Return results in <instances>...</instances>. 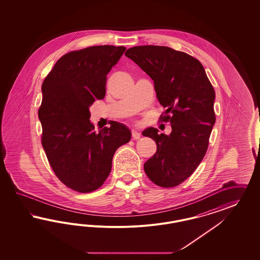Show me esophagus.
<instances>
[{
  "instance_id": "34e87169",
  "label": "esophagus",
  "mask_w": 260,
  "mask_h": 260,
  "mask_svg": "<svg viewBox=\"0 0 260 260\" xmlns=\"http://www.w3.org/2000/svg\"><path fill=\"white\" fill-rule=\"evenodd\" d=\"M132 136H133L134 139L137 140V139H139V138L141 137V134H140V133L136 132V131H133V132H132Z\"/></svg>"
}]
</instances>
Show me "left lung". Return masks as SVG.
<instances>
[{
	"instance_id": "8db88e82",
	"label": "left lung",
	"mask_w": 260,
	"mask_h": 260,
	"mask_svg": "<svg viewBox=\"0 0 260 260\" xmlns=\"http://www.w3.org/2000/svg\"><path fill=\"white\" fill-rule=\"evenodd\" d=\"M125 55L153 80L158 101L166 108L162 121L170 122V135L157 128L143 132L157 145L144 164L151 181L163 188L175 187L196 171L204 158L215 123V92L202 63L192 56L160 46L128 48Z\"/></svg>"
}]
</instances>
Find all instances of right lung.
Returning <instances> with one entry per match:
<instances>
[{
  "instance_id": "right-lung-1",
  "label": "right lung",
  "mask_w": 260,
  "mask_h": 260,
  "mask_svg": "<svg viewBox=\"0 0 260 260\" xmlns=\"http://www.w3.org/2000/svg\"><path fill=\"white\" fill-rule=\"evenodd\" d=\"M125 47L95 46L71 51L56 62L42 85L38 110L42 145L57 177L78 192L100 188L116 150L131 140L124 124L94 132L89 107L106 95L107 75Z\"/></svg>"
}]
</instances>
